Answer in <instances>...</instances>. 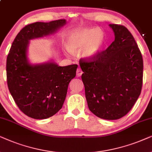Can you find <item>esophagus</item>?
<instances>
[{"label":"esophagus","instance_id":"esophagus-1","mask_svg":"<svg viewBox=\"0 0 152 152\" xmlns=\"http://www.w3.org/2000/svg\"><path fill=\"white\" fill-rule=\"evenodd\" d=\"M83 74V72L82 70L80 69H77V71H76V76H77V77H79V76H80Z\"/></svg>","mask_w":152,"mask_h":152}]
</instances>
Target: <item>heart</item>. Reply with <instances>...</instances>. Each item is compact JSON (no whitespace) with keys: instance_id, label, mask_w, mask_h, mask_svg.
I'll return each instance as SVG.
<instances>
[{"instance_id":"1","label":"heart","mask_w":152,"mask_h":152,"mask_svg":"<svg viewBox=\"0 0 152 152\" xmlns=\"http://www.w3.org/2000/svg\"><path fill=\"white\" fill-rule=\"evenodd\" d=\"M106 44V36L102 30L96 28H78L68 36L65 46L72 53L81 50L83 58L93 60L98 57Z\"/></svg>"}]
</instances>
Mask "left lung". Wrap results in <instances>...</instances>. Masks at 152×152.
Returning a JSON list of instances; mask_svg holds the SVG:
<instances>
[{
    "label": "left lung",
    "instance_id": "left-lung-1",
    "mask_svg": "<svg viewBox=\"0 0 152 152\" xmlns=\"http://www.w3.org/2000/svg\"><path fill=\"white\" fill-rule=\"evenodd\" d=\"M115 40L95 59L80 60L88 108L102 119L126 115L140 94L143 60L136 42L124 26L110 24Z\"/></svg>",
    "mask_w": 152,
    "mask_h": 152
}]
</instances>
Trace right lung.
I'll return each instance as SVG.
<instances>
[{"label": "right lung", "mask_w": 152, "mask_h": 152, "mask_svg": "<svg viewBox=\"0 0 152 152\" xmlns=\"http://www.w3.org/2000/svg\"><path fill=\"white\" fill-rule=\"evenodd\" d=\"M65 24V19L28 24L17 34L8 53L6 72L10 92L20 110L31 118H48L62 108L78 65L60 66L53 61L30 63L29 41L52 35Z\"/></svg>", "instance_id": "obj_1"}]
</instances>
